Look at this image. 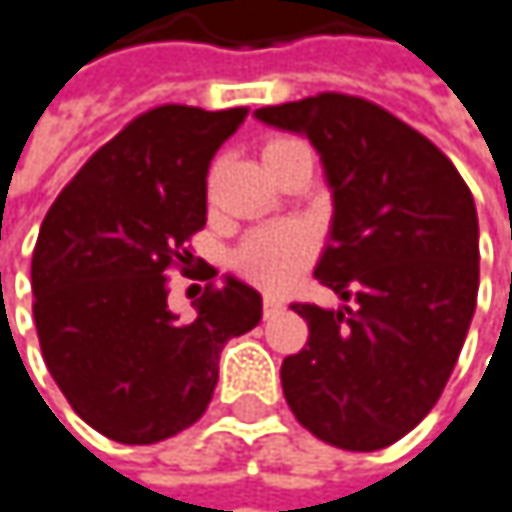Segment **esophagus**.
<instances>
[{
  "label": "esophagus",
  "instance_id": "esophagus-1",
  "mask_svg": "<svg viewBox=\"0 0 512 512\" xmlns=\"http://www.w3.org/2000/svg\"><path fill=\"white\" fill-rule=\"evenodd\" d=\"M279 309H285V300H282L279 294H264V312L273 315V312H279Z\"/></svg>",
  "mask_w": 512,
  "mask_h": 512
}]
</instances>
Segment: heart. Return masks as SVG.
Here are the masks:
<instances>
[{"label":"heart","instance_id":"1","mask_svg":"<svg viewBox=\"0 0 512 512\" xmlns=\"http://www.w3.org/2000/svg\"><path fill=\"white\" fill-rule=\"evenodd\" d=\"M288 145H297L291 136H276L264 145V160ZM315 254L312 233L297 221H279L251 230L230 254V264L248 282H258L264 288L288 285Z\"/></svg>","mask_w":512,"mask_h":512}]
</instances>
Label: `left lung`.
<instances>
[{
	"label": "left lung",
	"instance_id": "left-lung-1",
	"mask_svg": "<svg viewBox=\"0 0 512 512\" xmlns=\"http://www.w3.org/2000/svg\"><path fill=\"white\" fill-rule=\"evenodd\" d=\"M306 133L334 188V227L315 279L352 306L294 303L309 340L282 361V391L318 440L373 452L440 400L480 291V224L452 160L382 105L315 93L258 108Z\"/></svg>",
	"mask_w": 512,
	"mask_h": 512
}]
</instances>
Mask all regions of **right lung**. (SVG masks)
I'll return each instance as SVG.
<instances>
[{
  "label": "right lung",
  "mask_w": 512,
  "mask_h": 512,
  "mask_svg": "<svg viewBox=\"0 0 512 512\" xmlns=\"http://www.w3.org/2000/svg\"><path fill=\"white\" fill-rule=\"evenodd\" d=\"M248 108L157 105L75 172L32 251V315L69 407L99 434L148 446L209 407L218 355L261 321V294L227 279L191 321L166 306L169 270L194 264L206 175ZM212 279V276H209Z\"/></svg>",
  "instance_id": "right-lung-1"
}]
</instances>
